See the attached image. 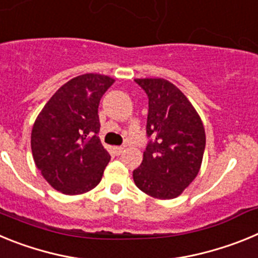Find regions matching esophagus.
I'll use <instances>...</instances> for the list:
<instances>
[{
	"label": "esophagus",
	"mask_w": 258,
	"mask_h": 258,
	"mask_svg": "<svg viewBox=\"0 0 258 258\" xmlns=\"http://www.w3.org/2000/svg\"><path fill=\"white\" fill-rule=\"evenodd\" d=\"M113 150H115V152H116V154H117V155H121L122 154V152H124V147H122V146H116V147H115V149H113Z\"/></svg>",
	"instance_id": "34e87169"
}]
</instances>
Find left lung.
<instances>
[{
	"label": "left lung",
	"instance_id": "8db88e82",
	"mask_svg": "<svg viewBox=\"0 0 258 258\" xmlns=\"http://www.w3.org/2000/svg\"><path fill=\"white\" fill-rule=\"evenodd\" d=\"M149 95L147 134L154 137L133 172L134 183L154 199L179 197L197 178L206 149L202 118L187 97L165 79H136Z\"/></svg>",
	"mask_w": 258,
	"mask_h": 258
}]
</instances>
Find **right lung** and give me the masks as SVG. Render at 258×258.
Segmentation results:
<instances>
[{"label": "right lung", "instance_id": "obj_1", "mask_svg": "<svg viewBox=\"0 0 258 258\" xmlns=\"http://www.w3.org/2000/svg\"><path fill=\"white\" fill-rule=\"evenodd\" d=\"M115 83L112 77L85 74L74 77L54 93L32 127L33 160L52 188L81 195L102 179L109 154L99 137L98 107Z\"/></svg>", "mask_w": 258, "mask_h": 258}]
</instances>
